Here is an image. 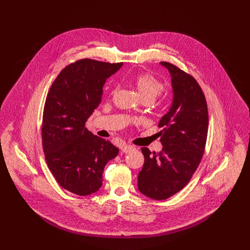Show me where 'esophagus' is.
<instances>
[{
    "label": "esophagus",
    "mask_w": 250,
    "mask_h": 250,
    "mask_svg": "<svg viewBox=\"0 0 250 250\" xmlns=\"http://www.w3.org/2000/svg\"><path fill=\"white\" fill-rule=\"evenodd\" d=\"M136 148L134 147V146H132V145H127V144H124V145H122V147H121V150H122V152L123 153H130V152H132L133 150H135Z\"/></svg>",
    "instance_id": "obj_1"
}]
</instances>
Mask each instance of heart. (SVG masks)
Wrapping results in <instances>:
<instances>
[{
  "label": "heart",
  "mask_w": 250,
  "mask_h": 250,
  "mask_svg": "<svg viewBox=\"0 0 250 250\" xmlns=\"http://www.w3.org/2000/svg\"><path fill=\"white\" fill-rule=\"evenodd\" d=\"M133 83L136 86L143 100L154 101L165 89V84L156 77L150 74H139L133 79ZM116 91V88L112 93Z\"/></svg>",
  "instance_id": "heart-1"
}]
</instances>
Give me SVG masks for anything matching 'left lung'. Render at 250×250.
Listing matches in <instances>:
<instances>
[{
	"mask_svg": "<svg viewBox=\"0 0 250 250\" xmlns=\"http://www.w3.org/2000/svg\"><path fill=\"white\" fill-rule=\"evenodd\" d=\"M161 64L171 75L173 101L159 122L163 150L142 148L144 164L138 177L139 190L155 200L169 198L189 182L203 157L209 125L207 102L196 80L172 63Z\"/></svg>",
	"mask_w": 250,
	"mask_h": 250,
	"instance_id": "1",
	"label": "left lung"
}]
</instances>
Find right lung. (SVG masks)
<instances>
[{
  "label": "right lung",
  "instance_id": "add662e5",
  "mask_svg": "<svg viewBox=\"0 0 250 250\" xmlns=\"http://www.w3.org/2000/svg\"><path fill=\"white\" fill-rule=\"evenodd\" d=\"M123 62L79 60L63 68L47 94L42 145L48 167L61 187L77 195L96 192L107 162L119 149L94 136L85 122L102 100L107 78Z\"/></svg>",
  "mask_w": 250,
  "mask_h": 250
}]
</instances>
